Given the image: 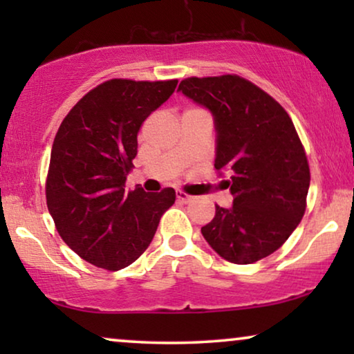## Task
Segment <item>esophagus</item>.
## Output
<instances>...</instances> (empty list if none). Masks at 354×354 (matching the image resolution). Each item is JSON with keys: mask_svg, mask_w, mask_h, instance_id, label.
Instances as JSON below:
<instances>
[{"mask_svg": "<svg viewBox=\"0 0 354 354\" xmlns=\"http://www.w3.org/2000/svg\"><path fill=\"white\" fill-rule=\"evenodd\" d=\"M176 195H177V200L182 201V203H190V201L193 200L192 195H188V193L182 192V190H178V192L176 193Z\"/></svg>", "mask_w": 354, "mask_h": 354, "instance_id": "esophagus-1", "label": "esophagus"}]
</instances>
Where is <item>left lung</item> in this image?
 Returning a JSON list of instances; mask_svg holds the SVG:
<instances>
[{"label":"left lung","mask_w":354,"mask_h":354,"mask_svg":"<svg viewBox=\"0 0 354 354\" xmlns=\"http://www.w3.org/2000/svg\"><path fill=\"white\" fill-rule=\"evenodd\" d=\"M178 90L214 115L219 176L230 174L234 206L216 205L201 234L234 264H253L282 246L306 211L311 174L287 111L235 74L188 77Z\"/></svg>","instance_id":"8db88e82"}]
</instances>
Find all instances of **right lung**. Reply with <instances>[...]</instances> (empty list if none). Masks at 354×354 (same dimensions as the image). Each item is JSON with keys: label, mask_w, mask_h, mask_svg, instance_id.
Masks as SVG:
<instances>
[{"label": "right lung", "mask_w": 354, "mask_h": 354, "mask_svg": "<svg viewBox=\"0 0 354 354\" xmlns=\"http://www.w3.org/2000/svg\"><path fill=\"white\" fill-rule=\"evenodd\" d=\"M174 80H106L77 101L53 142L46 205L57 234L82 259L106 270L137 261L151 243L174 188L125 190L145 119L177 86Z\"/></svg>", "instance_id": "right-lung-1"}]
</instances>
